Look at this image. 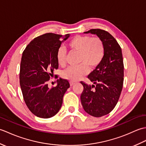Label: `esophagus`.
Wrapping results in <instances>:
<instances>
[{
  "label": "esophagus",
  "instance_id": "obj_1",
  "mask_svg": "<svg viewBox=\"0 0 146 146\" xmlns=\"http://www.w3.org/2000/svg\"><path fill=\"white\" fill-rule=\"evenodd\" d=\"M70 86H73L75 84V82H70Z\"/></svg>",
  "mask_w": 146,
  "mask_h": 146
}]
</instances>
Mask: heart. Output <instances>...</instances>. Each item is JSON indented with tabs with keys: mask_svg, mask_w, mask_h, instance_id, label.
Returning <instances> with one entry per match:
<instances>
[{
	"mask_svg": "<svg viewBox=\"0 0 146 146\" xmlns=\"http://www.w3.org/2000/svg\"><path fill=\"white\" fill-rule=\"evenodd\" d=\"M67 46L70 51L78 52L80 63L84 64L78 67H69L63 71V78L71 82L78 81L87 75L88 68L87 66L94 69L100 65L104 58V44L98 37L77 35L68 42ZM66 51L62 48H59L56 58L60 66L64 67L66 65Z\"/></svg>",
	"mask_w": 146,
	"mask_h": 146,
	"instance_id": "obj_1",
	"label": "heart"
}]
</instances>
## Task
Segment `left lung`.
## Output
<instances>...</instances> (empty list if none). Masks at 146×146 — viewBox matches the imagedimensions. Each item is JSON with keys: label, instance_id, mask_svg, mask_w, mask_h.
I'll return each mask as SVG.
<instances>
[{"label": "left lung", "instance_id": "obj_1", "mask_svg": "<svg viewBox=\"0 0 146 146\" xmlns=\"http://www.w3.org/2000/svg\"><path fill=\"white\" fill-rule=\"evenodd\" d=\"M84 33L96 35L104 42L105 55L102 63L88 76L92 85L81 82V102L86 113L95 117L109 113L117 105L123 82L122 49L116 39L106 31L92 29Z\"/></svg>", "mask_w": 146, "mask_h": 146}]
</instances>
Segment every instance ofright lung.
<instances>
[{"instance_id":"1","label":"right lung","mask_w":146,"mask_h":146,"mask_svg":"<svg viewBox=\"0 0 146 146\" xmlns=\"http://www.w3.org/2000/svg\"><path fill=\"white\" fill-rule=\"evenodd\" d=\"M70 37L46 33L35 38L23 52L20 66V86L24 102L36 116L48 119L61 107L63 96L70 87L68 80L60 78L49 88L48 82L58 68L56 54L61 43Z\"/></svg>"}]
</instances>
